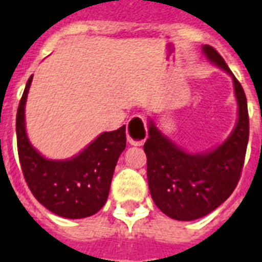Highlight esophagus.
<instances>
[{
    "label": "esophagus",
    "instance_id": "obj_1",
    "mask_svg": "<svg viewBox=\"0 0 262 262\" xmlns=\"http://www.w3.org/2000/svg\"><path fill=\"white\" fill-rule=\"evenodd\" d=\"M126 137L129 144L133 146H141L147 138V128L142 116H133L126 125Z\"/></svg>",
    "mask_w": 262,
    "mask_h": 262
}]
</instances>
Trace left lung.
Listing matches in <instances>:
<instances>
[{
	"label": "left lung",
	"mask_w": 262,
	"mask_h": 262,
	"mask_svg": "<svg viewBox=\"0 0 262 262\" xmlns=\"http://www.w3.org/2000/svg\"><path fill=\"white\" fill-rule=\"evenodd\" d=\"M206 58L224 70L233 81L237 121L223 144L203 153H190L163 136L149 118V138L144 145L147 183L154 203L165 215L191 222L208 215L233 192L244 166L249 138L247 97L219 52L202 47Z\"/></svg>",
	"instance_id": "obj_1"
}]
</instances>
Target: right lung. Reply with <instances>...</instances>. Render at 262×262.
<instances>
[{"label": "right lung", "mask_w": 262, "mask_h": 262, "mask_svg": "<svg viewBox=\"0 0 262 262\" xmlns=\"http://www.w3.org/2000/svg\"><path fill=\"white\" fill-rule=\"evenodd\" d=\"M33 76L25 87L17 111V146L22 172L35 199L55 215L83 219L103 208L118 157L126 146L125 125L104 132L68 159H49L31 145L25 122V105Z\"/></svg>", "instance_id": "obj_1"}]
</instances>
